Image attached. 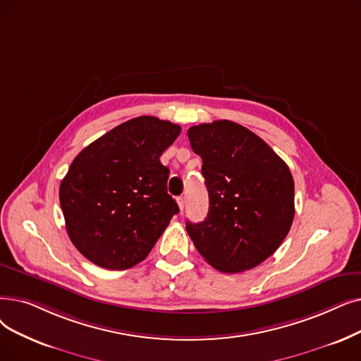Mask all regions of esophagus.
<instances>
[{
  "instance_id": "obj_1",
  "label": "esophagus",
  "mask_w": 361,
  "mask_h": 361,
  "mask_svg": "<svg viewBox=\"0 0 361 361\" xmlns=\"http://www.w3.org/2000/svg\"><path fill=\"white\" fill-rule=\"evenodd\" d=\"M177 203H178V208H180V211H183V209H184V207H185V197H184V196L177 197Z\"/></svg>"
}]
</instances>
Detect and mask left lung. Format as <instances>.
Returning <instances> with one entry per match:
<instances>
[{
    "label": "left lung",
    "instance_id": "left-lung-1",
    "mask_svg": "<svg viewBox=\"0 0 361 361\" xmlns=\"http://www.w3.org/2000/svg\"><path fill=\"white\" fill-rule=\"evenodd\" d=\"M202 158L209 195L205 221L185 223L199 254L223 273L257 267L290 230L295 202L289 166L252 131L231 121L187 131Z\"/></svg>",
    "mask_w": 361,
    "mask_h": 361
}]
</instances>
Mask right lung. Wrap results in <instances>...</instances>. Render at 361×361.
Returning a JSON list of instances; mask_svg holds the SVG:
<instances>
[{
    "mask_svg": "<svg viewBox=\"0 0 361 361\" xmlns=\"http://www.w3.org/2000/svg\"><path fill=\"white\" fill-rule=\"evenodd\" d=\"M181 127L154 116L123 122L87 146L60 183L66 230L99 267L127 270L142 262L178 214L168 195L161 154Z\"/></svg>",
    "mask_w": 361,
    "mask_h": 361,
    "instance_id": "obj_1",
    "label": "right lung"
}]
</instances>
